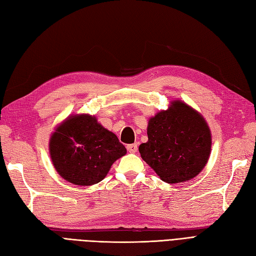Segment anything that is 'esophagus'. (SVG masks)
<instances>
[{
  "label": "esophagus",
  "mask_w": 256,
  "mask_h": 256,
  "mask_svg": "<svg viewBox=\"0 0 256 256\" xmlns=\"http://www.w3.org/2000/svg\"><path fill=\"white\" fill-rule=\"evenodd\" d=\"M127 150L129 152V153H136V152L138 150V144L134 143V144L127 145Z\"/></svg>",
  "instance_id": "esophagus-1"
}]
</instances>
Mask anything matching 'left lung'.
<instances>
[{"label":"left lung","mask_w":256,"mask_h":256,"mask_svg":"<svg viewBox=\"0 0 256 256\" xmlns=\"http://www.w3.org/2000/svg\"><path fill=\"white\" fill-rule=\"evenodd\" d=\"M148 141L139 152L164 182L181 183L204 169L211 152V134L204 117L181 101L152 117Z\"/></svg>","instance_id":"left-lung-1"}]
</instances>
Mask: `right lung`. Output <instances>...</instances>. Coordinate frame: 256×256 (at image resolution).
<instances>
[{
    "label": "right lung",
    "instance_id": "right-lung-1",
    "mask_svg": "<svg viewBox=\"0 0 256 256\" xmlns=\"http://www.w3.org/2000/svg\"><path fill=\"white\" fill-rule=\"evenodd\" d=\"M50 152L58 174L80 186L102 181L113 162L127 153L118 138L86 114L61 124L50 138Z\"/></svg>",
    "mask_w": 256,
    "mask_h": 256
}]
</instances>
